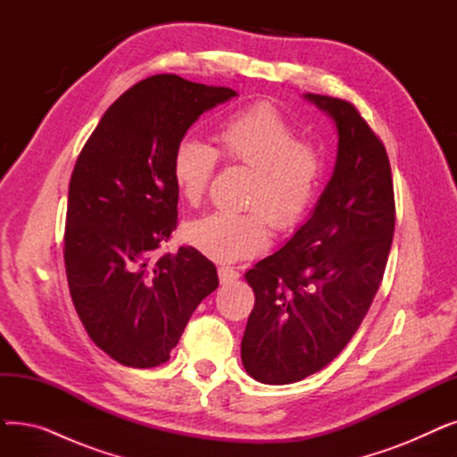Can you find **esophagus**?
<instances>
[{
	"instance_id": "obj_1",
	"label": "esophagus",
	"mask_w": 457,
	"mask_h": 457,
	"mask_svg": "<svg viewBox=\"0 0 457 457\" xmlns=\"http://www.w3.org/2000/svg\"><path fill=\"white\" fill-rule=\"evenodd\" d=\"M219 278H220V283L228 285V283H233L235 279H238V272L231 267H219Z\"/></svg>"
}]
</instances>
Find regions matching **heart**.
Wrapping results in <instances>:
<instances>
[{"mask_svg":"<svg viewBox=\"0 0 457 457\" xmlns=\"http://www.w3.org/2000/svg\"><path fill=\"white\" fill-rule=\"evenodd\" d=\"M216 150L196 138L176 144L170 172L179 196L198 205L214 176L219 155L246 166L248 212L216 211L187 226L192 246L216 261H237L265 250L269 224L278 231L296 228L313 207L322 176V154L298 140L295 126L272 104L257 102L226 116L214 135Z\"/></svg>","mask_w":457,"mask_h":457,"instance_id":"1","label":"heart"}]
</instances>
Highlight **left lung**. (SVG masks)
<instances>
[{"instance_id": "left-lung-1", "label": "left lung", "mask_w": 457, "mask_h": 457, "mask_svg": "<svg viewBox=\"0 0 457 457\" xmlns=\"http://www.w3.org/2000/svg\"><path fill=\"white\" fill-rule=\"evenodd\" d=\"M303 98L329 114L339 148L309 220L245 276L255 305L241 357L246 372L269 386L300 381L343 352L379 289L395 233L386 146L350 102Z\"/></svg>"}]
</instances>
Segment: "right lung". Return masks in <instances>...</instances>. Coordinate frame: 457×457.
I'll use <instances>...</instances> for the list:
<instances>
[{"label": "right lung", "mask_w": 457, "mask_h": 457, "mask_svg": "<svg viewBox=\"0 0 457 457\" xmlns=\"http://www.w3.org/2000/svg\"><path fill=\"white\" fill-rule=\"evenodd\" d=\"M233 96L174 74L142 79L105 111L78 157L64 229L70 296L88 337L120 365L166 363L190 315L219 287L196 248L157 250L178 228L176 144Z\"/></svg>", "instance_id": "obj_1"}]
</instances>
